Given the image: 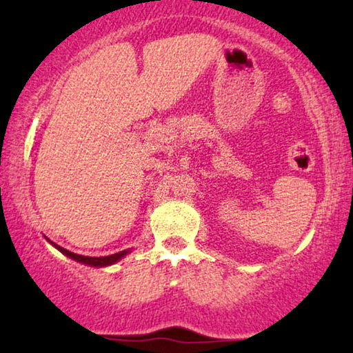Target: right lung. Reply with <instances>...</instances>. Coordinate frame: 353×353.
Returning <instances> with one entry per match:
<instances>
[{
    "instance_id": "right-lung-1",
    "label": "right lung",
    "mask_w": 353,
    "mask_h": 353,
    "mask_svg": "<svg viewBox=\"0 0 353 353\" xmlns=\"http://www.w3.org/2000/svg\"><path fill=\"white\" fill-rule=\"evenodd\" d=\"M56 248L59 249L62 254L67 255V257L74 259V260H77V262H80V263L90 265V267H109V265L119 262L120 259L125 257V255L130 252V250H122V252H117V254H112V255H105V257H85V255H79V254L70 252V250L61 248V245H56Z\"/></svg>"
}]
</instances>
